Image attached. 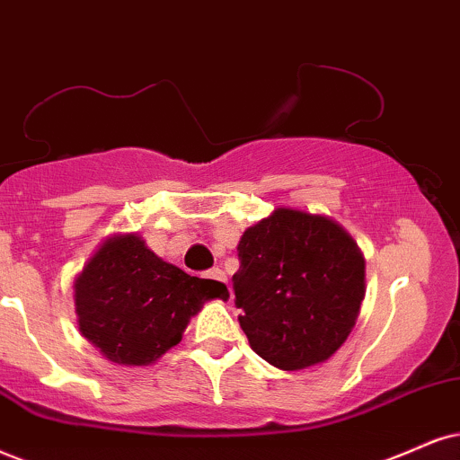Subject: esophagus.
Returning <instances> with one entry per match:
<instances>
[{
	"label": "esophagus",
	"mask_w": 460,
	"mask_h": 460,
	"mask_svg": "<svg viewBox=\"0 0 460 460\" xmlns=\"http://www.w3.org/2000/svg\"><path fill=\"white\" fill-rule=\"evenodd\" d=\"M207 277H211V279H215V281H221V283H226V286H228V277H226V273L221 269H211L207 273Z\"/></svg>",
	"instance_id": "obj_1"
}]
</instances>
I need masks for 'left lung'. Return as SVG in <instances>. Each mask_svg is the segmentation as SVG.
<instances>
[{
    "mask_svg": "<svg viewBox=\"0 0 460 460\" xmlns=\"http://www.w3.org/2000/svg\"><path fill=\"white\" fill-rule=\"evenodd\" d=\"M232 277L249 345L283 371L314 367L341 348L365 298V260L341 226L277 211L245 230Z\"/></svg>",
    "mask_w": 460,
    "mask_h": 460,
    "instance_id": "1",
    "label": "left lung"
}]
</instances>
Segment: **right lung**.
Instances as JSON below:
<instances>
[{
  "label": "right lung",
  "mask_w": 460,
  "mask_h": 460,
  "mask_svg": "<svg viewBox=\"0 0 460 460\" xmlns=\"http://www.w3.org/2000/svg\"><path fill=\"white\" fill-rule=\"evenodd\" d=\"M228 298L221 281L164 262L140 236L109 239L74 283L78 326L119 365L145 367L177 345L204 300Z\"/></svg>",
  "instance_id": "1"
}]
</instances>
